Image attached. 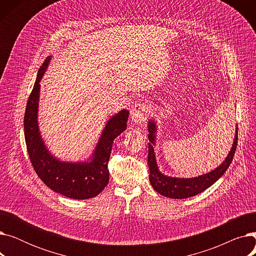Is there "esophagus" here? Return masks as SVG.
<instances>
[{"label": "esophagus", "instance_id": "obj_1", "mask_svg": "<svg viewBox=\"0 0 256 256\" xmlns=\"http://www.w3.org/2000/svg\"><path fill=\"white\" fill-rule=\"evenodd\" d=\"M150 113V108L145 104H136L130 111V119L135 124H142L147 115Z\"/></svg>", "mask_w": 256, "mask_h": 256}]
</instances>
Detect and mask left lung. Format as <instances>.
Here are the masks:
<instances>
[{
  "label": "left lung",
  "instance_id": "8db88e82",
  "mask_svg": "<svg viewBox=\"0 0 256 256\" xmlns=\"http://www.w3.org/2000/svg\"><path fill=\"white\" fill-rule=\"evenodd\" d=\"M147 130H148V140L150 142L148 143V160H147V163H148L150 167V184L158 194L173 199L189 198L206 191L208 188L216 182L225 173L227 168L230 167L236 150L238 126H236V135L230 152H228L225 160L217 168L195 178H186L169 176L160 172L154 154V146L156 144V134L158 128L156 120L154 117L148 120Z\"/></svg>",
  "mask_w": 256,
  "mask_h": 256
}]
</instances>
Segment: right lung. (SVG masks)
<instances>
[{
	"label": "right lung",
	"instance_id": "right-lung-1",
	"mask_svg": "<svg viewBox=\"0 0 256 256\" xmlns=\"http://www.w3.org/2000/svg\"><path fill=\"white\" fill-rule=\"evenodd\" d=\"M52 56L40 67L33 90L26 106L24 130L31 163L50 190L72 199H89L98 196L109 182L108 162L114 140L128 126L130 112L126 109L111 116L89 158L84 160H62L48 148L38 122L40 82L48 70Z\"/></svg>",
	"mask_w": 256,
	"mask_h": 256
}]
</instances>
